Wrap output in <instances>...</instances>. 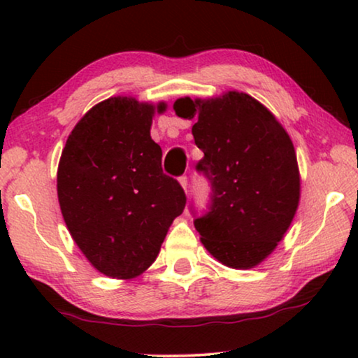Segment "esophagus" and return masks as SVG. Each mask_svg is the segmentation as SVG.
<instances>
[{"label": "esophagus", "instance_id": "esophagus-1", "mask_svg": "<svg viewBox=\"0 0 358 358\" xmlns=\"http://www.w3.org/2000/svg\"><path fill=\"white\" fill-rule=\"evenodd\" d=\"M179 182H180V185H182V187H184L185 194H187V192H189V189H187V176H180Z\"/></svg>", "mask_w": 358, "mask_h": 358}]
</instances>
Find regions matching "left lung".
Wrapping results in <instances>:
<instances>
[{
  "mask_svg": "<svg viewBox=\"0 0 358 358\" xmlns=\"http://www.w3.org/2000/svg\"><path fill=\"white\" fill-rule=\"evenodd\" d=\"M194 119L203 158L195 169L210 184L207 210L194 227L203 246L224 266L251 268L266 259L295 217L300 176L290 136L254 97L231 91L212 101L174 102Z\"/></svg>",
  "mask_w": 358,
  "mask_h": 358,
  "instance_id": "obj_1",
  "label": "left lung"
}]
</instances>
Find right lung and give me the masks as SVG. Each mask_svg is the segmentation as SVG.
I'll list each match as a JSON object with an SVG mask.
<instances>
[{
    "label": "right lung",
    "instance_id": "obj_1",
    "mask_svg": "<svg viewBox=\"0 0 358 358\" xmlns=\"http://www.w3.org/2000/svg\"><path fill=\"white\" fill-rule=\"evenodd\" d=\"M153 112L131 97L99 102L73 129L58 164L66 227L87 261L114 278L146 271L185 207L184 189L163 173V151L151 140Z\"/></svg>",
    "mask_w": 358,
    "mask_h": 358
}]
</instances>
